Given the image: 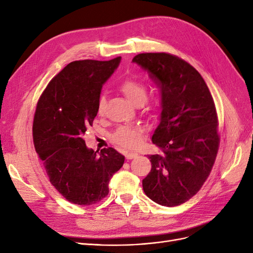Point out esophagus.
I'll list each match as a JSON object with an SVG mask.
<instances>
[{"label": "esophagus", "instance_id": "esophagus-1", "mask_svg": "<svg viewBox=\"0 0 253 253\" xmlns=\"http://www.w3.org/2000/svg\"><path fill=\"white\" fill-rule=\"evenodd\" d=\"M125 156L126 159H133L138 156V154H137V153H126Z\"/></svg>", "mask_w": 253, "mask_h": 253}]
</instances>
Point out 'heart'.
<instances>
[{
    "label": "heart",
    "mask_w": 253,
    "mask_h": 253,
    "mask_svg": "<svg viewBox=\"0 0 253 253\" xmlns=\"http://www.w3.org/2000/svg\"><path fill=\"white\" fill-rule=\"evenodd\" d=\"M119 89L126 96L127 100L136 106H142V114L150 118L155 117L159 105L156 101L149 102L148 91L143 84L136 79L126 78L120 83ZM105 111V97L101 96L97 102V113L102 116ZM143 131L139 126H119L112 136L115 143L125 149H135L138 147L142 140Z\"/></svg>",
    "instance_id": "b5f03b06"
}]
</instances>
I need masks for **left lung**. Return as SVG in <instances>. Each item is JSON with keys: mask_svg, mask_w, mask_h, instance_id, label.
<instances>
[{"mask_svg": "<svg viewBox=\"0 0 253 253\" xmlns=\"http://www.w3.org/2000/svg\"><path fill=\"white\" fill-rule=\"evenodd\" d=\"M133 62L148 72L162 91L160 124L152 141L162 154L150 155L152 169L142 180L144 193L162 206L175 207L201 190L219 147L218 118L201 74L168 52H144Z\"/></svg>", "mask_w": 253, "mask_h": 253, "instance_id": "8db88e82", "label": "left lung"}]
</instances>
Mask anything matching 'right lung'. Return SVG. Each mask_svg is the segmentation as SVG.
<instances>
[{
  "instance_id": "right-lung-1",
  "label": "right lung",
  "mask_w": 253,
  "mask_h": 253,
  "mask_svg": "<svg viewBox=\"0 0 253 253\" xmlns=\"http://www.w3.org/2000/svg\"><path fill=\"white\" fill-rule=\"evenodd\" d=\"M120 59L71 62L50 80L37 103L36 152L51 185L76 205H95L108 196L112 176L125 163V156L115 149L104 148L97 154L83 138L97 116L102 84Z\"/></svg>"
}]
</instances>
